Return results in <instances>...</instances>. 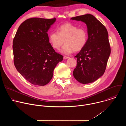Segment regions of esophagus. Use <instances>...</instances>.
<instances>
[{
    "label": "esophagus",
    "instance_id": "esophagus-1",
    "mask_svg": "<svg viewBox=\"0 0 126 126\" xmlns=\"http://www.w3.org/2000/svg\"><path fill=\"white\" fill-rule=\"evenodd\" d=\"M63 58H64V59H67L69 58V57H68V56H64L63 57Z\"/></svg>",
    "mask_w": 126,
    "mask_h": 126
}]
</instances>
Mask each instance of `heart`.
Segmentation results:
<instances>
[{"label": "heart", "instance_id": "1", "mask_svg": "<svg viewBox=\"0 0 126 126\" xmlns=\"http://www.w3.org/2000/svg\"><path fill=\"white\" fill-rule=\"evenodd\" d=\"M88 33L84 28L70 23H64L57 28V31H52L49 35V41L52 47L56 50L63 46L61 51L65 54L73 51L77 52L82 50L88 40Z\"/></svg>", "mask_w": 126, "mask_h": 126}]
</instances>
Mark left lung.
Masks as SVG:
<instances>
[{"label":"left lung","mask_w":126,"mask_h":126,"mask_svg":"<svg viewBox=\"0 0 126 126\" xmlns=\"http://www.w3.org/2000/svg\"><path fill=\"white\" fill-rule=\"evenodd\" d=\"M71 19L85 22L88 34L86 45L75 56L77 66L73 76L83 84L93 82L104 74L111 53L107 30L91 14L72 17Z\"/></svg>","instance_id":"1"}]
</instances>
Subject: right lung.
<instances>
[{
    "instance_id": "1",
    "label": "right lung",
    "mask_w": 126,
    "mask_h": 126,
    "mask_svg": "<svg viewBox=\"0 0 126 126\" xmlns=\"http://www.w3.org/2000/svg\"><path fill=\"white\" fill-rule=\"evenodd\" d=\"M55 18L33 17L23 22L13 40L14 64L20 74L35 85L44 86L53 77V71L63 56L49 43L48 30Z\"/></svg>"
}]
</instances>
